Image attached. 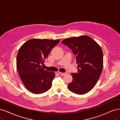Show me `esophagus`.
Listing matches in <instances>:
<instances>
[{
	"mask_svg": "<svg viewBox=\"0 0 120 120\" xmlns=\"http://www.w3.org/2000/svg\"><path fill=\"white\" fill-rule=\"evenodd\" d=\"M59 74L61 76H64V75H66V73H65V72H64H64H59Z\"/></svg>",
	"mask_w": 120,
	"mask_h": 120,
	"instance_id": "esophagus-1",
	"label": "esophagus"
}]
</instances>
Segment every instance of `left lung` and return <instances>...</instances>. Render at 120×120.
Wrapping results in <instances>:
<instances>
[{
    "mask_svg": "<svg viewBox=\"0 0 120 120\" xmlns=\"http://www.w3.org/2000/svg\"><path fill=\"white\" fill-rule=\"evenodd\" d=\"M61 43L68 46L78 64L77 73H71L72 81L68 90L78 95L90 91L96 84L103 67V53L101 46L87 35L68 38Z\"/></svg>",
    "mask_w": 120,
    "mask_h": 120,
    "instance_id": "left-lung-1",
    "label": "left lung"
}]
</instances>
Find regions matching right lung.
<instances>
[{
    "label": "right lung",
    "instance_id": "right-lung-1",
    "mask_svg": "<svg viewBox=\"0 0 120 120\" xmlns=\"http://www.w3.org/2000/svg\"><path fill=\"white\" fill-rule=\"evenodd\" d=\"M59 39L28 40L21 46L17 53L16 67L21 81L30 92L39 94L51 88L55 77L53 72L45 70L43 64L51 50Z\"/></svg>",
    "mask_w": 120,
    "mask_h": 120
}]
</instances>
